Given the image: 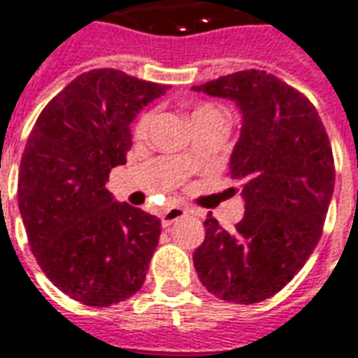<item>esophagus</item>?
I'll return each mask as SVG.
<instances>
[{"label": "esophagus", "instance_id": "esophagus-1", "mask_svg": "<svg viewBox=\"0 0 358 358\" xmlns=\"http://www.w3.org/2000/svg\"><path fill=\"white\" fill-rule=\"evenodd\" d=\"M187 212H189V210L184 208V206H171V208L165 210L163 215H161V225H163V227H169V225H173L174 222L182 220L184 215H187Z\"/></svg>", "mask_w": 358, "mask_h": 358}]
</instances>
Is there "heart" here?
<instances>
[{
	"label": "heart",
	"mask_w": 358,
	"mask_h": 358,
	"mask_svg": "<svg viewBox=\"0 0 358 358\" xmlns=\"http://www.w3.org/2000/svg\"><path fill=\"white\" fill-rule=\"evenodd\" d=\"M191 120H193V124L195 127L204 122H210V120H225L223 113L217 108L215 105L212 103H203V105H199L193 108V113H191ZM154 122H155V113L154 110H150V113H144L138 122L135 125V136L138 141H146L150 135V131L154 127ZM197 159V152L195 150H187L184 154V161L185 163H193V161Z\"/></svg>",
	"instance_id": "1"
}]
</instances>
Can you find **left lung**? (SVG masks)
<instances>
[{
    "mask_svg": "<svg viewBox=\"0 0 358 358\" xmlns=\"http://www.w3.org/2000/svg\"><path fill=\"white\" fill-rule=\"evenodd\" d=\"M193 90L240 108L229 174L242 182L245 201L233 231L206 215L193 263L208 293L255 304L282 291L321 238L336 174L331 141L306 95L266 71H238Z\"/></svg>",
    "mask_w": 358,
    "mask_h": 358,
    "instance_id": "left-lung-1",
    "label": "left lung"
}]
</instances>
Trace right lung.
Wrapping results in <instances>:
<instances>
[{"label":"right lung","mask_w":358,"mask_h":358,"mask_svg":"<svg viewBox=\"0 0 358 358\" xmlns=\"http://www.w3.org/2000/svg\"><path fill=\"white\" fill-rule=\"evenodd\" d=\"M169 86L92 69L43 108L18 173V208L31 253L59 291L105 308L143 287L161 222L106 189L124 165L131 122Z\"/></svg>","instance_id":"obj_1"}]
</instances>
